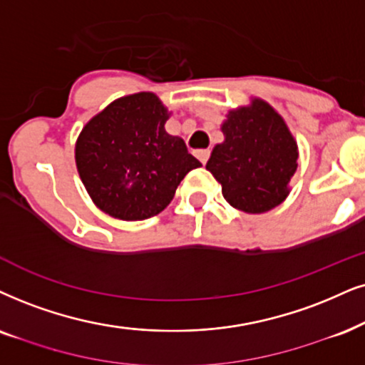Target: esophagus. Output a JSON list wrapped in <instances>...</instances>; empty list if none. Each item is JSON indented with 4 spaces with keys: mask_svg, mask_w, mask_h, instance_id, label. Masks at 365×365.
<instances>
[{
    "mask_svg": "<svg viewBox=\"0 0 365 365\" xmlns=\"http://www.w3.org/2000/svg\"><path fill=\"white\" fill-rule=\"evenodd\" d=\"M195 156L202 161V163L205 165L207 160H209V156H210V151L209 150H197L195 151Z\"/></svg>",
    "mask_w": 365,
    "mask_h": 365,
    "instance_id": "34e87169",
    "label": "esophagus"
}]
</instances>
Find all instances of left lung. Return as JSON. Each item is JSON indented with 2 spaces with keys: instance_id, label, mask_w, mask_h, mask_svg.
Here are the masks:
<instances>
[{
  "instance_id": "8db88e82",
  "label": "left lung",
  "mask_w": 365,
  "mask_h": 365,
  "mask_svg": "<svg viewBox=\"0 0 365 365\" xmlns=\"http://www.w3.org/2000/svg\"><path fill=\"white\" fill-rule=\"evenodd\" d=\"M222 133L224 143L215 145L205 167L222 185L225 200L247 214L279 205L298 167L297 141L283 118L264 101L252 99L229 110Z\"/></svg>"
}]
</instances>
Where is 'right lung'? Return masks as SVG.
I'll use <instances>...</instances> for the list:
<instances>
[{
    "label": "right lung",
    "instance_id": "add662e5",
    "mask_svg": "<svg viewBox=\"0 0 365 365\" xmlns=\"http://www.w3.org/2000/svg\"><path fill=\"white\" fill-rule=\"evenodd\" d=\"M168 109L153 92L110 103L86 124L76 163L96 205L114 219L145 220L167 207L200 161L185 141L165 131Z\"/></svg>",
    "mask_w": 365,
    "mask_h": 365
}]
</instances>
